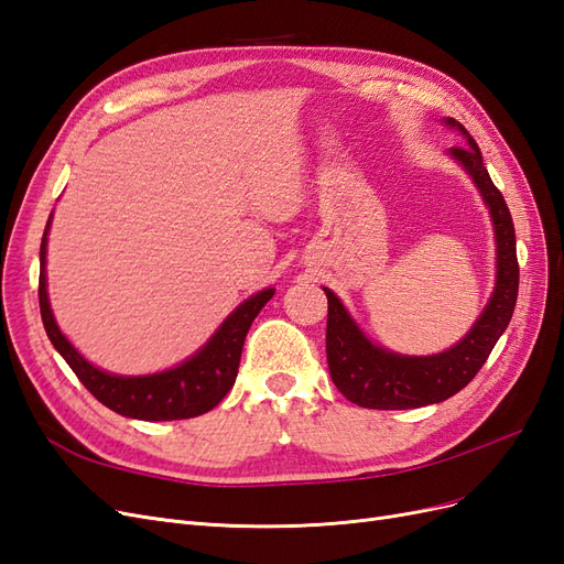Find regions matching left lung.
<instances>
[{
    "label": "left lung",
    "instance_id": "obj_1",
    "mask_svg": "<svg viewBox=\"0 0 564 564\" xmlns=\"http://www.w3.org/2000/svg\"><path fill=\"white\" fill-rule=\"evenodd\" d=\"M464 135L468 145L449 148L447 155L473 178L482 195L497 242V280L485 311L473 322L468 334L452 348L435 355L392 352L357 327L348 308L332 289L322 286L329 301L327 315V362L334 386L344 398L367 409H416L445 402L466 388L482 369L491 348L506 332L518 301V253L516 228L503 195L491 183L482 152L473 135L456 119H442Z\"/></svg>",
    "mask_w": 564,
    "mask_h": 564
}]
</instances>
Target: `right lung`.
I'll return each mask as SVG.
<instances>
[{
	"label": "right lung",
	"mask_w": 564,
	"mask_h": 564,
	"mask_svg": "<svg viewBox=\"0 0 564 564\" xmlns=\"http://www.w3.org/2000/svg\"><path fill=\"white\" fill-rule=\"evenodd\" d=\"M51 218H54V214L46 220L40 247V311L48 340L77 373V379L84 383V388H87L100 404L112 409V412L139 421L193 419L209 412V409H214L224 400L228 395V390L235 386L237 369H240L242 346L251 322L272 299V294H275V289L270 286L259 294L245 299L224 322H220V327L212 334L207 344L195 350L181 365L158 373H145V377H122V373H112L91 365L87 357L67 340V336L58 327L54 311H51L46 292V237L51 228Z\"/></svg>",
	"instance_id": "right-lung-1"
}]
</instances>
